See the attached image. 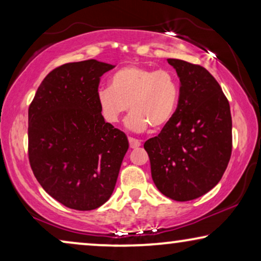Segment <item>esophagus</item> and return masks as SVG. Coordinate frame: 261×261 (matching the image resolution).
<instances>
[{
	"label": "esophagus",
	"mask_w": 261,
	"mask_h": 261,
	"mask_svg": "<svg viewBox=\"0 0 261 261\" xmlns=\"http://www.w3.org/2000/svg\"><path fill=\"white\" fill-rule=\"evenodd\" d=\"M128 141H129L130 148H138V147H140V146H141V142L137 140V139H134V138H129V139H128Z\"/></svg>",
	"instance_id": "34e87169"
}]
</instances>
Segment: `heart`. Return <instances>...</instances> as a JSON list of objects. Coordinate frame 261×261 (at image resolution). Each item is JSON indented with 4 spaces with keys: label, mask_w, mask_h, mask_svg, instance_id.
<instances>
[{
    "label": "heart",
    "mask_w": 261,
    "mask_h": 261,
    "mask_svg": "<svg viewBox=\"0 0 261 261\" xmlns=\"http://www.w3.org/2000/svg\"><path fill=\"white\" fill-rule=\"evenodd\" d=\"M179 98V84L170 71L129 65L116 71L110 87H102L96 99L108 123L115 124L128 110L132 114L127 127L133 132H145L149 127L160 129L170 123Z\"/></svg>",
    "instance_id": "heart-1"
}]
</instances>
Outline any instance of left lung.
Segmentation results:
<instances>
[{
	"label": "left lung",
	"mask_w": 261,
	"mask_h": 261,
	"mask_svg": "<svg viewBox=\"0 0 261 261\" xmlns=\"http://www.w3.org/2000/svg\"><path fill=\"white\" fill-rule=\"evenodd\" d=\"M179 78L176 113L158 137L144 147L152 179L166 197L178 202L198 198L222 178L231 154L229 102L204 67L167 59Z\"/></svg>",
	"instance_id": "obj_1"
}]
</instances>
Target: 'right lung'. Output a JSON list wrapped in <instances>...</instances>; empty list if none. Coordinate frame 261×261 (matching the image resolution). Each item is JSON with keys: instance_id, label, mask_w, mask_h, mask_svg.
Masks as SVG:
<instances>
[{"instance_id": "1", "label": "right lung", "mask_w": 261, "mask_h": 261, "mask_svg": "<svg viewBox=\"0 0 261 261\" xmlns=\"http://www.w3.org/2000/svg\"><path fill=\"white\" fill-rule=\"evenodd\" d=\"M115 67L89 59L51 71L28 109V156L42 189L74 210H94L115 188L129 144L106 122L96 92Z\"/></svg>"}]
</instances>
